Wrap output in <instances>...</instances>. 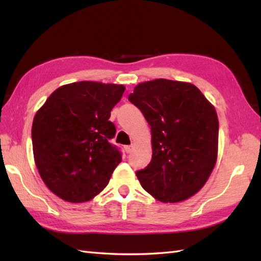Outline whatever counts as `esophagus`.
I'll use <instances>...</instances> for the list:
<instances>
[{
	"instance_id": "obj_1",
	"label": "esophagus",
	"mask_w": 261,
	"mask_h": 261,
	"mask_svg": "<svg viewBox=\"0 0 261 261\" xmlns=\"http://www.w3.org/2000/svg\"><path fill=\"white\" fill-rule=\"evenodd\" d=\"M124 150L126 153H130L132 151V146H125L124 147Z\"/></svg>"
}]
</instances>
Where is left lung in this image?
<instances>
[{
  "label": "left lung",
  "instance_id": "8db88e82",
  "mask_svg": "<svg viewBox=\"0 0 261 261\" xmlns=\"http://www.w3.org/2000/svg\"><path fill=\"white\" fill-rule=\"evenodd\" d=\"M127 98L151 126V162L136 171L142 188L164 203L193 196L218 156L215 109L196 86L164 79L141 83Z\"/></svg>",
  "mask_w": 261,
  "mask_h": 261
}]
</instances>
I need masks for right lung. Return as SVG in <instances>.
Masks as SVG:
<instances>
[{
  "label": "right lung",
  "instance_id": "add662e5",
  "mask_svg": "<svg viewBox=\"0 0 261 261\" xmlns=\"http://www.w3.org/2000/svg\"><path fill=\"white\" fill-rule=\"evenodd\" d=\"M125 87L97 82L57 88L33 119V156L42 180L71 203L87 202L109 184L122 160L110 140L115 125L109 119Z\"/></svg>",
  "mask_w": 261,
  "mask_h": 261
}]
</instances>
